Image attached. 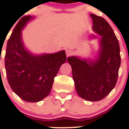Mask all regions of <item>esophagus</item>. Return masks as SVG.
Listing matches in <instances>:
<instances>
[{"label":"esophagus","mask_w":129,"mask_h":129,"mask_svg":"<svg viewBox=\"0 0 129 129\" xmlns=\"http://www.w3.org/2000/svg\"><path fill=\"white\" fill-rule=\"evenodd\" d=\"M72 53V51L71 50H70V49H66V55H67V57L69 56L70 55H71Z\"/></svg>","instance_id":"obj_1"}]
</instances>
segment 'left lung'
<instances>
[{
	"label": "left lung",
	"instance_id": "8db88e82",
	"mask_svg": "<svg viewBox=\"0 0 129 129\" xmlns=\"http://www.w3.org/2000/svg\"><path fill=\"white\" fill-rule=\"evenodd\" d=\"M92 29L101 37L100 49L94 60L67 58L72 67L75 87L81 98L91 102L105 98L115 87L119 75L121 58L119 41L114 30L103 17L90 14ZM92 38H97L92 35Z\"/></svg>",
	"mask_w": 129,
	"mask_h": 129
}]
</instances>
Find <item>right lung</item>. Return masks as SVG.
I'll return each mask as SVG.
<instances>
[{"mask_svg": "<svg viewBox=\"0 0 129 129\" xmlns=\"http://www.w3.org/2000/svg\"><path fill=\"white\" fill-rule=\"evenodd\" d=\"M34 19L22 17L7 41L5 67L10 88L26 102H37L48 96L54 77L66 62V52L34 55L27 50L22 37L26 24Z\"/></svg>", "mask_w": 129, "mask_h": 129, "instance_id": "1", "label": "right lung"}]
</instances>
